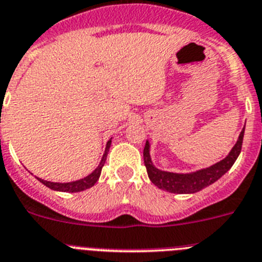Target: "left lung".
I'll return each instance as SVG.
<instances>
[{
    "mask_svg": "<svg viewBox=\"0 0 262 262\" xmlns=\"http://www.w3.org/2000/svg\"><path fill=\"white\" fill-rule=\"evenodd\" d=\"M244 129L241 130L237 142H236L235 146L232 147L231 153L226 158L212 165L211 167L199 170L196 172H191V174H175V172L162 171V170L154 167L149 154L150 145L146 141V145L144 147V162L146 166V171L150 181L153 182L157 187L169 191L172 194H194V192L203 190L204 187L212 185L213 182L217 181L222 175L226 174L231 169L232 165L235 163L241 151V146H243Z\"/></svg>",
    "mask_w": 262,
    "mask_h": 262,
    "instance_id": "1",
    "label": "left lung"
}]
</instances>
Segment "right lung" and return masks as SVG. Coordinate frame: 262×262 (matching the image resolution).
Listing matches in <instances>:
<instances>
[{
  "instance_id": "1",
  "label": "right lung",
  "mask_w": 262,
  "mask_h": 262,
  "mask_svg": "<svg viewBox=\"0 0 262 262\" xmlns=\"http://www.w3.org/2000/svg\"><path fill=\"white\" fill-rule=\"evenodd\" d=\"M109 146H111V140H109L108 144H106L105 153H104L103 159H101L100 165L97 166V169L95 170L92 174H90L88 177H85V178L80 179V181L70 182V183H54V182H47V181H43V179H39V178L38 179H39V182H42L43 185L47 186L49 188H51V190H55V191H63V192H79V191L87 190V188L92 187V186L97 182V179H99L100 174H101V169H103L104 163H105L106 156H108Z\"/></svg>"
}]
</instances>
